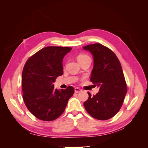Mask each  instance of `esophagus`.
Returning <instances> with one entry per match:
<instances>
[{
  "label": "esophagus",
  "mask_w": 148,
  "mask_h": 148,
  "mask_svg": "<svg viewBox=\"0 0 148 148\" xmlns=\"http://www.w3.org/2000/svg\"><path fill=\"white\" fill-rule=\"evenodd\" d=\"M82 89H79L78 88H75V92L76 93H78V92H82Z\"/></svg>",
  "instance_id": "esophagus-1"
}]
</instances>
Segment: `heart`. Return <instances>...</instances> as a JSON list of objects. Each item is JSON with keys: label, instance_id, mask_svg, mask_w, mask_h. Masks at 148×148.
<instances>
[{"label": "heart", "instance_id": "heart-1", "mask_svg": "<svg viewBox=\"0 0 148 148\" xmlns=\"http://www.w3.org/2000/svg\"><path fill=\"white\" fill-rule=\"evenodd\" d=\"M88 58H89V57L86 54H83V53H82V54H79L78 56L77 57V60L78 62H80V61H82V60H84L85 59H88Z\"/></svg>", "mask_w": 148, "mask_h": 148}]
</instances>
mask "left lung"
I'll return each instance as SVG.
<instances>
[{"label": "left lung", "instance_id": "left-lung-1", "mask_svg": "<svg viewBox=\"0 0 148 148\" xmlns=\"http://www.w3.org/2000/svg\"><path fill=\"white\" fill-rule=\"evenodd\" d=\"M93 57L94 65L91 82L99 87V91L84 102L88 113L96 119L108 120L117 114L122 107L127 87L122 66L110 49L99 43L84 46Z\"/></svg>", "mask_w": 148, "mask_h": 148}]
</instances>
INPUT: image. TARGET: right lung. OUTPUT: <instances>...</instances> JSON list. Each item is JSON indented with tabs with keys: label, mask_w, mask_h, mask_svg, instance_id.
Returning a JSON list of instances; mask_svg holds the SVG:
<instances>
[{
	"label": "right lung",
	"mask_w": 148,
	"mask_h": 148,
	"mask_svg": "<svg viewBox=\"0 0 148 148\" xmlns=\"http://www.w3.org/2000/svg\"><path fill=\"white\" fill-rule=\"evenodd\" d=\"M71 47L49 46L37 52L26 62L22 72V91L25 104L39 120H54L63 114L74 93L72 86L54 88L53 83L63 75L62 62Z\"/></svg>",
	"instance_id": "obj_1"
}]
</instances>
